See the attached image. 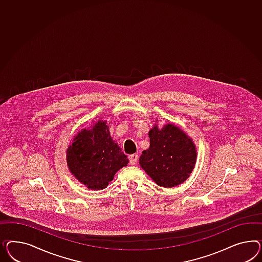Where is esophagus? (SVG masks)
Instances as JSON below:
<instances>
[{
  "label": "esophagus",
  "instance_id": "34e87169",
  "mask_svg": "<svg viewBox=\"0 0 262 262\" xmlns=\"http://www.w3.org/2000/svg\"><path fill=\"white\" fill-rule=\"evenodd\" d=\"M128 160H129V163H130V165H135V163L138 161V155H132V156H129V158H128Z\"/></svg>",
  "mask_w": 262,
  "mask_h": 262
}]
</instances>
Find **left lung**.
<instances>
[{"instance_id":"obj_1","label":"left lung","mask_w":262,"mask_h":262,"mask_svg":"<svg viewBox=\"0 0 262 262\" xmlns=\"http://www.w3.org/2000/svg\"><path fill=\"white\" fill-rule=\"evenodd\" d=\"M149 148L139 158L142 169L156 184L171 188L183 183L195 165L196 151L191 138L179 127L168 124L149 133Z\"/></svg>"}]
</instances>
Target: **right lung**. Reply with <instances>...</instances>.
Segmentation results:
<instances>
[{
    "instance_id": "1",
    "label": "right lung",
    "mask_w": 262,
    "mask_h": 262,
    "mask_svg": "<svg viewBox=\"0 0 262 262\" xmlns=\"http://www.w3.org/2000/svg\"><path fill=\"white\" fill-rule=\"evenodd\" d=\"M67 151L72 174L93 190L106 188L116 171L127 166V156L111 137L106 122L99 121L92 129H83Z\"/></svg>"
}]
</instances>
